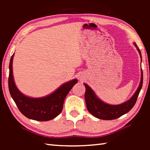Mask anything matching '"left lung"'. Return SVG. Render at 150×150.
<instances>
[{"label": "left lung", "instance_id": "left-lung-1", "mask_svg": "<svg viewBox=\"0 0 150 150\" xmlns=\"http://www.w3.org/2000/svg\"><path fill=\"white\" fill-rule=\"evenodd\" d=\"M134 45L137 47V50L141 56L140 50L137 46L136 43H134ZM142 84H143V73L142 71L140 83L135 94L130 100L119 105H110L103 103L102 100L96 97L95 94L87 84H84L86 88L85 99L87 110L93 116L101 120H110L120 117L128 112L134 107L141 91Z\"/></svg>", "mask_w": 150, "mask_h": 150}]
</instances>
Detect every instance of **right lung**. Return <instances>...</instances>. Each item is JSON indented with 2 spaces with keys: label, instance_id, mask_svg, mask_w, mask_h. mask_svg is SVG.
<instances>
[{
  "label": "right lung",
  "instance_id": "obj_1",
  "mask_svg": "<svg viewBox=\"0 0 150 150\" xmlns=\"http://www.w3.org/2000/svg\"><path fill=\"white\" fill-rule=\"evenodd\" d=\"M13 57L14 54L10 61L8 88L19 110L26 117L38 121H48L56 117L62 112L66 96L77 83V80L73 79L65 83L55 92L45 97H28L20 93L15 85L12 75Z\"/></svg>",
  "mask_w": 150,
  "mask_h": 150
}]
</instances>
